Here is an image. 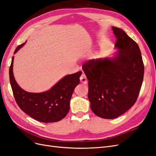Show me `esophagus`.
I'll return each mask as SVG.
<instances>
[{
    "mask_svg": "<svg viewBox=\"0 0 156 156\" xmlns=\"http://www.w3.org/2000/svg\"><path fill=\"white\" fill-rule=\"evenodd\" d=\"M80 81H81V83L83 84H87L88 79L84 73H82L81 77H80Z\"/></svg>",
    "mask_w": 156,
    "mask_h": 156,
    "instance_id": "obj_1",
    "label": "esophagus"
}]
</instances>
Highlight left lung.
<instances>
[{
  "instance_id": "left-lung-1",
  "label": "left lung",
  "mask_w": 156,
  "mask_h": 156,
  "mask_svg": "<svg viewBox=\"0 0 156 156\" xmlns=\"http://www.w3.org/2000/svg\"><path fill=\"white\" fill-rule=\"evenodd\" d=\"M115 47L112 58L92 59L82 68L88 80V99L93 112L112 119L124 114L137 100L144 77V63L138 44L119 28L112 27Z\"/></svg>"
}]
</instances>
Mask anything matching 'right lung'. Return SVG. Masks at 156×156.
Instances as JSON below:
<instances>
[{
	"label": "right lung",
	"mask_w": 156,
	"mask_h": 156,
	"mask_svg": "<svg viewBox=\"0 0 156 156\" xmlns=\"http://www.w3.org/2000/svg\"><path fill=\"white\" fill-rule=\"evenodd\" d=\"M25 44L17 47L14 53ZM13 61L9 69L10 81L15 100L21 109L37 121L50 123L60 121L69 110V101L75 88L80 81L82 72L68 75L49 90L42 93H30L23 90L17 84L13 74Z\"/></svg>",
	"instance_id": "obj_1"
}]
</instances>
